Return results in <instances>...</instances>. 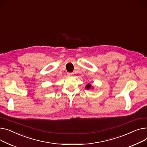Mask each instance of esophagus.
Wrapping results in <instances>:
<instances>
[{
	"label": "esophagus",
	"mask_w": 147,
	"mask_h": 147,
	"mask_svg": "<svg viewBox=\"0 0 147 147\" xmlns=\"http://www.w3.org/2000/svg\"><path fill=\"white\" fill-rule=\"evenodd\" d=\"M74 74L73 72H67V75L69 76H72Z\"/></svg>",
	"instance_id": "34e87169"
}]
</instances>
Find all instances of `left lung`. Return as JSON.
Listing matches in <instances>:
<instances>
[{"label": "left lung", "mask_w": 147, "mask_h": 147, "mask_svg": "<svg viewBox=\"0 0 147 147\" xmlns=\"http://www.w3.org/2000/svg\"><path fill=\"white\" fill-rule=\"evenodd\" d=\"M85 88L87 90H90V88H91V85L90 84H88L85 86Z\"/></svg>", "instance_id": "obj_1"}]
</instances>
